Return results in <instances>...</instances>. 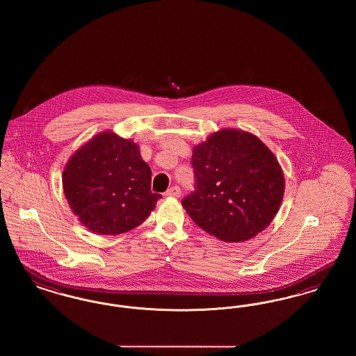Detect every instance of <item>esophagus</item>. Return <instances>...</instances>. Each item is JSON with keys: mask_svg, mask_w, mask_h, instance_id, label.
<instances>
[{"mask_svg": "<svg viewBox=\"0 0 356 356\" xmlns=\"http://www.w3.org/2000/svg\"><path fill=\"white\" fill-rule=\"evenodd\" d=\"M181 195V189L177 186H170L165 192V196H172V197H179Z\"/></svg>", "mask_w": 356, "mask_h": 356, "instance_id": "1", "label": "esophagus"}]
</instances>
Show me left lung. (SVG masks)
Instances as JSON below:
<instances>
[{"label":"left lung","instance_id":"1","mask_svg":"<svg viewBox=\"0 0 356 356\" xmlns=\"http://www.w3.org/2000/svg\"><path fill=\"white\" fill-rule=\"evenodd\" d=\"M191 164L195 191L181 204L205 232L237 243L270 225L283 200L284 177L256 136L219 131L193 148Z\"/></svg>","mask_w":356,"mask_h":356}]
</instances>
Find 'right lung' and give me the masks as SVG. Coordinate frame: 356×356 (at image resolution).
Wrapping results in <instances>:
<instances>
[{"label":"right lung","mask_w":356,"mask_h":356,"mask_svg":"<svg viewBox=\"0 0 356 356\" xmlns=\"http://www.w3.org/2000/svg\"><path fill=\"white\" fill-rule=\"evenodd\" d=\"M69 207L90 231L119 235L145 220L160 193L138 145L112 132L95 136L74 153L63 173Z\"/></svg>","instance_id":"right-lung-1"}]
</instances>
